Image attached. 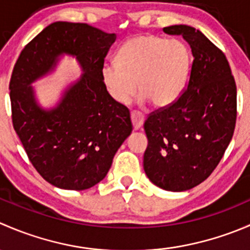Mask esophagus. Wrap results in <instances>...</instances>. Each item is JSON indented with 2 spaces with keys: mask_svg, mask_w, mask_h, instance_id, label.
Returning a JSON list of instances; mask_svg holds the SVG:
<instances>
[{
  "mask_svg": "<svg viewBox=\"0 0 250 250\" xmlns=\"http://www.w3.org/2000/svg\"><path fill=\"white\" fill-rule=\"evenodd\" d=\"M130 120H132V125L134 127V129H139L141 125H143L145 117H144L143 113L137 112V111H132L130 112Z\"/></svg>",
  "mask_w": 250,
  "mask_h": 250,
  "instance_id": "esophagus-1",
  "label": "esophagus"
}]
</instances>
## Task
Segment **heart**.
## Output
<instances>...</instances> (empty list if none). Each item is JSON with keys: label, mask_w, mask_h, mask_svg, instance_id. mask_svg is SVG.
I'll return each mask as SVG.
<instances>
[{"label": "heart", "mask_w": 250, "mask_h": 250, "mask_svg": "<svg viewBox=\"0 0 250 250\" xmlns=\"http://www.w3.org/2000/svg\"><path fill=\"white\" fill-rule=\"evenodd\" d=\"M117 64L102 69V78L113 100L127 104L139 87L141 102L166 107L179 99L190 70V52L185 43L141 35L129 39L117 53Z\"/></svg>", "instance_id": "heart-1"}]
</instances>
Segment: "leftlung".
<instances>
[{
	"label": "left lung",
	"instance_id": "left-lung-1",
	"mask_svg": "<svg viewBox=\"0 0 250 250\" xmlns=\"http://www.w3.org/2000/svg\"><path fill=\"white\" fill-rule=\"evenodd\" d=\"M181 35L193 60L186 88L175 103L151 112L144 123V170L158 188L186 191L206 180L232 139L237 88L223 50L195 27H163Z\"/></svg>",
	"mask_w": 250,
	"mask_h": 250
}]
</instances>
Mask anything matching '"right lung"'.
<instances>
[{
	"instance_id": "obj_1",
	"label": "right lung",
	"mask_w": 250,
	"mask_h": 250,
	"mask_svg": "<svg viewBox=\"0 0 250 250\" xmlns=\"http://www.w3.org/2000/svg\"><path fill=\"white\" fill-rule=\"evenodd\" d=\"M115 34L83 22L48 25L20 53L9 82L12 122L30 162L52 185L85 190L106 176L118 147L132 133L129 110L110 97L102 69ZM76 55L85 74L54 109L36 104L34 80L62 54Z\"/></svg>"
}]
</instances>
